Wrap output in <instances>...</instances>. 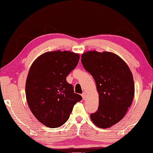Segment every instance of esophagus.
<instances>
[{"mask_svg":"<svg viewBox=\"0 0 153 153\" xmlns=\"http://www.w3.org/2000/svg\"><path fill=\"white\" fill-rule=\"evenodd\" d=\"M81 96H82V98H83V100H85L86 97H87V94H86V93L85 92H83V94H81Z\"/></svg>","mask_w":153,"mask_h":153,"instance_id":"obj_1","label":"esophagus"}]
</instances>
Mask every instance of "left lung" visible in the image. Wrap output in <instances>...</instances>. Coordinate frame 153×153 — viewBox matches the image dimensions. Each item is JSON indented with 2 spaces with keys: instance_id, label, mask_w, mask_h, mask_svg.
Listing matches in <instances>:
<instances>
[{
  "instance_id": "1",
  "label": "left lung",
  "mask_w": 153,
  "mask_h": 153,
  "mask_svg": "<svg viewBox=\"0 0 153 153\" xmlns=\"http://www.w3.org/2000/svg\"><path fill=\"white\" fill-rule=\"evenodd\" d=\"M81 63L94 78L99 93V108L90 114L97 127L108 128L122 119L134 94L133 76L126 62L110 52L89 51L81 55Z\"/></svg>"
}]
</instances>
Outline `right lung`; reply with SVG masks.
I'll return each mask as SVG.
<instances>
[{
    "mask_svg": "<svg viewBox=\"0 0 153 153\" xmlns=\"http://www.w3.org/2000/svg\"><path fill=\"white\" fill-rule=\"evenodd\" d=\"M79 61V54L58 50L41 54L31 65L25 83L26 99L34 116L48 128L63 125L74 105L82 99L66 81Z\"/></svg>",
    "mask_w": 153,
    "mask_h": 153,
    "instance_id": "obj_1",
    "label": "right lung"
}]
</instances>
